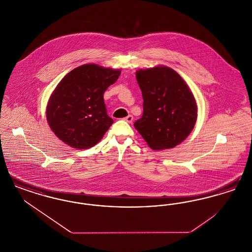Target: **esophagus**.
Listing matches in <instances>:
<instances>
[{
    "mask_svg": "<svg viewBox=\"0 0 252 252\" xmlns=\"http://www.w3.org/2000/svg\"><path fill=\"white\" fill-rule=\"evenodd\" d=\"M124 120L130 124V123H132V121H133V116H132V115H128V116H126V118H124Z\"/></svg>",
    "mask_w": 252,
    "mask_h": 252,
    "instance_id": "obj_1",
    "label": "esophagus"
}]
</instances>
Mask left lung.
I'll return each mask as SVG.
<instances>
[{"mask_svg":"<svg viewBox=\"0 0 252 252\" xmlns=\"http://www.w3.org/2000/svg\"><path fill=\"white\" fill-rule=\"evenodd\" d=\"M136 78L144 98V113L135 128L153 150L173 148L192 132L197 106L189 86L166 66L140 69Z\"/></svg>","mask_w":252,"mask_h":252,"instance_id":"1","label":"left lung"}]
</instances>
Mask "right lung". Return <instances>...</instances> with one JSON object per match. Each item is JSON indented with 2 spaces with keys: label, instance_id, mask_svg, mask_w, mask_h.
Segmentation results:
<instances>
[{
  "label": "right lung",
  "instance_id": "right-lung-1",
  "mask_svg": "<svg viewBox=\"0 0 252 252\" xmlns=\"http://www.w3.org/2000/svg\"><path fill=\"white\" fill-rule=\"evenodd\" d=\"M121 70L84 64L68 72L49 98V126L63 143L76 149L94 146L113 120L107 114L104 93Z\"/></svg>",
  "mask_w": 252,
  "mask_h": 252
}]
</instances>
